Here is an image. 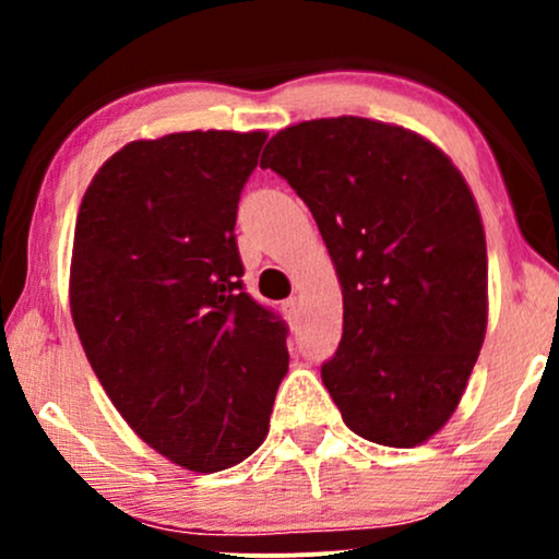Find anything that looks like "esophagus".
Wrapping results in <instances>:
<instances>
[{"instance_id": "1", "label": "esophagus", "mask_w": 559, "mask_h": 559, "mask_svg": "<svg viewBox=\"0 0 559 559\" xmlns=\"http://www.w3.org/2000/svg\"><path fill=\"white\" fill-rule=\"evenodd\" d=\"M284 312L292 320H299V299L297 297H292V299H286L284 301Z\"/></svg>"}]
</instances>
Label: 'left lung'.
Returning a JSON list of instances; mask_svg holds the SVG:
<instances>
[{
  "label": "left lung",
  "instance_id": "8db88e82",
  "mask_svg": "<svg viewBox=\"0 0 559 559\" xmlns=\"http://www.w3.org/2000/svg\"><path fill=\"white\" fill-rule=\"evenodd\" d=\"M316 217L344 294L342 342L320 378L346 426L418 447L449 420L486 333V239L465 178L418 133L320 118L267 141Z\"/></svg>",
  "mask_w": 559,
  "mask_h": 559
}]
</instances>
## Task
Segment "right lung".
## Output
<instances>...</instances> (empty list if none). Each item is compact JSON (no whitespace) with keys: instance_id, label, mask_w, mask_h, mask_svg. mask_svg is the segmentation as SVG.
<instances>
[{"instance_id":"obj_1","label":"right lung","mask_w":559,"mask_h":559,"mask_svg":"<svg viewBox=\"0 0 559 559\" xmlns=\"http://www.w3.org/2000/svg\"><path fill=\"white\" fill-rule=\"evenodd\" d=\"M265 133L131 141L83 194L70 312L128 426L186 471L265 441L286 376V320L243 288L236 210Z\"/></svg>"}]
</instances>
